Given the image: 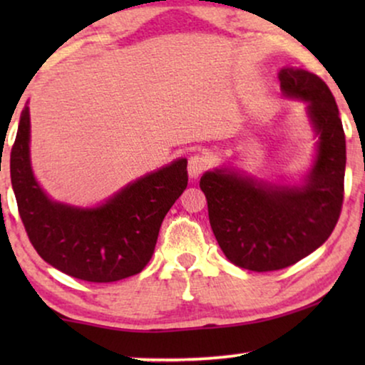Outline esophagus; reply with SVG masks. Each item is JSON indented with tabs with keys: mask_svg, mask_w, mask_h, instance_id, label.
Here are the masks:
<instances>
[{
	"mask_svg": "<svg viewBox=\"0 0 365 365\" xmlns=\"http://www.w3.org/2000/svg\"><path fill=\"white\" fill-rule=\"evenodd\" d=\"M209 166H211V159L206 154L202 153H197L194 154V156L189 158V163H187V171H189V176L191 178H199L204 171H207Z\"/></svg>",
	"mask_w": 365,
	"mask_h": 365,
	"instance_id": "1",
	"label": "esophagus"
}]
</instances>
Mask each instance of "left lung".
I'll return each instance as SVG.
<instances>
[{
  "instance_id": "8db88e82",
  "label": "left lung",
  "mask_w": 365,
  "mask_h": 365,
  "mask_svg": "<svg viewBox=\"0 0 365 365\" xmlns=\"http://www.w3.org/2000/svg\"><path fill=\"white\" fill-rule=\"evenodd\" d=\"M286 96L309 103L319 151L301 187L256 182L236 173L201 178L209 222L232 264L256 272L279 271L306 257L331 236L344 201L346 134L331 89L317 74L286 68L279 73Z\"/></svg>"
}]
</instances>
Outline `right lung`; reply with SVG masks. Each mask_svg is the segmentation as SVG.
<instances>
[{
    "instance_id": "1",
    "label": "right lung",
    "mask_w": 365,
    "mask_h": 365,
    "mask_svg": "<svg viewBox=\"0 0 365 365\" xmlns=\"http://www.w3.org/2000/svg\"><path fill=\"white\" fill-rule=\"evenodd\" d=\"M29 111L23 109L9 171L18 212L33 247L48 264L88 282L141 272L156 247L163 219L187 186V161L148 174L94 209L49 201L29 164Z\"/></svg>"
}]
</instances>
